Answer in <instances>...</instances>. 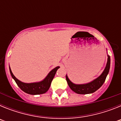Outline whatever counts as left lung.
<instances>
[{"label": "left lung", "mask_w": 121, "mask_h": 121, "mask_svg": "<svg viewBox=\"0 0 121 121\" xmlns=\"http://www.w3.org/2000/svg\"><path fill=\"white\" fill-rule=\"evenodd\" d=\"M110 67V57L108 55L107 63L106 67L105 68L104 70L100 74V76L93 81L92 82L85 84H74L70 81L67 75H66V80L67 81L68 86H70V88L74 92L78 94H81V95L93 93L98 90L100 86L103 85L105 81L107 76L109 72Z\"/></svg>", "instance_id": "left-lung-1"}]
</instances>
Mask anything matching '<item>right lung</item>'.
Masks as SVG:
<instances>
[{
  "label": "right lung",
  "instance_id": "add662e5",
  "mask_svg": "<svg viewBox=\"0 0 121 121\" xmlns=\"http://www.w3.org/2000/svg\"><path fill=\"white\" fill-rule=\"evenodd\" d=\"M58 68H59V67H56L53 70H51L47 76L42 81L39 82H35V83H30V84L23 83L18 80L13 74L10 67H9V71H10L11 75L14 79L17 85L22 91H23L26 93L30 94V95H36L43 94L48 90L50 85H51V82L53 81L56 73Z\"/></svg>",
  "mask_w": 121,
  "mask_h": 121
}]
</instances>
